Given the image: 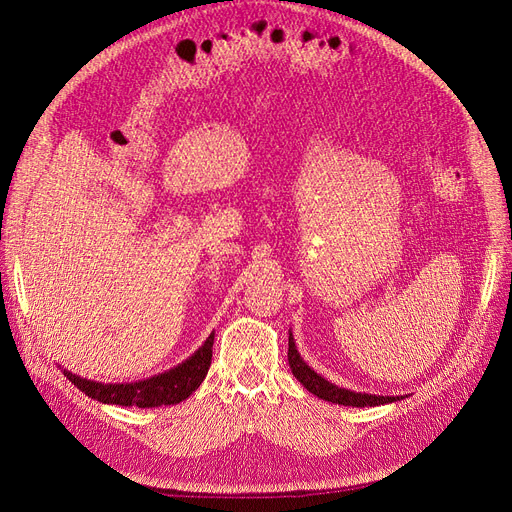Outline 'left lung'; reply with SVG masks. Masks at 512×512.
Masks as SVG:
<instances>
[{"label": "left lung", "instance_id": "8db88e82", "mask_svg": "<svg viewBox=\"0 0 512 512\" xmlns=\"http://www.w3.org/2000/svg\"><path fill=\"white\" fill-rule=\"evenodd\" d=\"M289 365L293 375L301 382L308 392H312L314 396L335 405H344V407H375V405H386V403H394L401 401L403 396H382V394H367V392H354L348 388H339L335 384H331L329 380H325L323 375L316 373L304 358L299 356L293 333L289 331Z\"/></svg>", "mask_w": 512, "mask_h": 512}]
</instances>
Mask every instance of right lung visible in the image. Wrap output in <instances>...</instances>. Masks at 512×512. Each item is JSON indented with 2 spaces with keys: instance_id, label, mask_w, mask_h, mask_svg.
I'll return each instance as SVG.
<instances>
[{
  "instance_id": "right-lung-1",
  "label": "right lung",
  "mask_w": 512,
  "mask_h": 512,
  "mask_svg": "<svg viewBox=\"0 0 512 512\" xmlns=\"http://www.w3.org/2000/svg\"><path fill=\"white\" fill-rule=\"evenodd\" d=\"M213 342H215V333L208 335L206 342L177 367L158 375H151L147 380L130 382V384L92 382L67 369H63V373L67 375V380L73 386H78L86 396H90V399L99 403L122 405V407H143V409L177 405L185 401L189 394L196 392L198 386L204 382L208 367H211Z\"/></svg>"
}]
</instances>
